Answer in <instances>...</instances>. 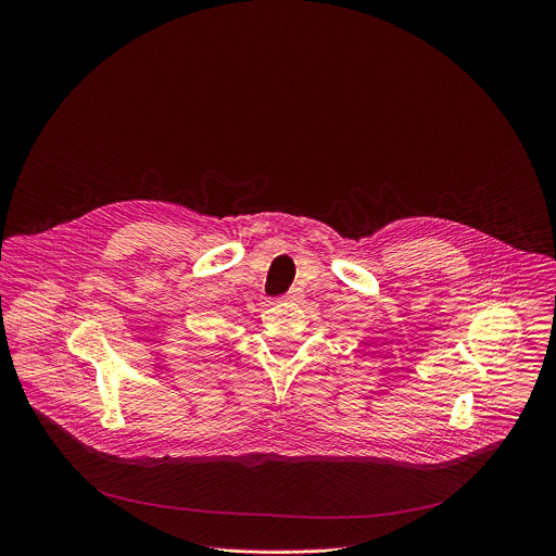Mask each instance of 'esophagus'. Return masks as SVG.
I'll use <instances>...</instances> for the list:
<instances>
[{"label": "esophagus", "instance_id": "1", "mask_svg": "<svg viewBox=\"0 0 556 556\" xmlns=\"http://www.w3.org/2000/svg\"><path fill=\"white\" fill-rule=\"evenodd\" d=\"M286 296H288V299H296V296H299V290H296V288H292Z\"/></svg>", "mask_w": 556, "mask_h": 556}]
</instances>
